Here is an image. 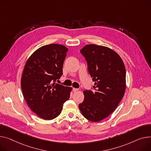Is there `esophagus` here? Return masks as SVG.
Here are the masks:
<instances>
[{"label":"esophagus","mask_w":151,"mask_h":151,"mask_svg":"<svg viewBox=\"0 0 151 151\" xmlns=\"http://www.w3.org/2000/svg\"><path fill=\"white\" fill-rule=\"evenodd\" d=\"M73 92H76L77 91H78V88H73Z\"/></svg>","instance_id":"esophagus-1"}]
</instances>
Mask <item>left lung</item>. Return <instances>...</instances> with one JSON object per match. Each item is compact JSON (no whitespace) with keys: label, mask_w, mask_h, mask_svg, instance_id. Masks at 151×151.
<instances>
[{"label":"left lung","mask_w":151,"mask_h":151,"mask_svg":"<svg viewBox=\"0 0 151 151\" xmlns=\"http://www.w3.org/2000/svg\"><path fill=\"white\" fill-rule=\"evenodd\" d=\"M80 52L95 84L93 90H84V99L79 108L89 121H101L114 111L124 95L125 66L118 53L106 47L88 44Z\"/></svg>","instance_id":"left-lung-1"}]
</instances>
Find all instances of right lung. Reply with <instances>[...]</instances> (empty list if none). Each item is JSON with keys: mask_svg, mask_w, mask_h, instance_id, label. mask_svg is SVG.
<instances>
[{"mask_svg": "<svg viewBox=\"0 0 151 151\" xmlns=\"http://www.w3.org/2000/svg\"><path fill=\"white\" fill-rule=\"evenodd\" d=\"M67 51L60 44L42 46L30 56L24 67L21 78L23 95L32 111L44 119L57 117L70 98L72 88L55 83L63 74Z\"/></svg>", "mask_w": 151, "mask_h": 151, "instance_id": "add662e5", "label": "right lung"}]
</instances>
